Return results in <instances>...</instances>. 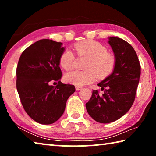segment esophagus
Instances as JSON below:
<instances>
[{"label":"esophagus","instance_id":"34e87169","mask_svg":"<svg viewBox=\"0 0 156 156\" xmlns=\"http://www.w3.org/2000/svg\"><path fill=\"white\" fill-rule=\"evenodd\" d=\"M83 88L82 87H80V86H76V89L77 91H78V90H80V89Z\"/></svg>","mask_w":156,"mask_h":156}]
</instances>
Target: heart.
Segmentation results:
<instances>
[{
	"instance_id": "1",
	"label": "heart",
	"mask_w": 156,
	"mask_h": 156,
	"mask_svg": "<svg viewBox=\"0 0 156 156\" xmlns=\"http://www.w3.org/2000/svg\"><path fill=\"white\" fill-rule=\"evenodd\" d=\"M73 49L79 56L88 57L84 65L87 70H76L69 72L65 76L69 83L77 86L91 83L96 79L107 77L113 72L116 63V58L112 53L108 52L107 47L98 42L87 40L76 43ZM59 62L66 71L73 69L75 65V55L69 49H66L60 56Z\"/></svg>"
}]
</instances>
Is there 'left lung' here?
<instances>
[{"mask_svg":"<svg viewBox=\"0 0 156 156\" xmlns=\"http://www.w3.org/2000/svg\"><path fill=\"white\" fill-rule=\"evenodd\" d=\"M108 43L116 58L113 72L98 84L104 90L102 95L93 90L86 103L89 115L98 122L110 123L117 120L130 109L138 88L140 65L135 50L127 42L109 37Z\"/></svg>","mask_w":156,"mask_h":156,"instance_id":"obj_1","label":"left lung"}]
</instances>
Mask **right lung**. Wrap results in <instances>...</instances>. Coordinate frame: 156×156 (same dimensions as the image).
<instances>
[{
    "label": "right lung",
    "instance_id": "add662e5",
    "mask_svg": "<svg viewBox=\"0 0 156 156\" xmlns=\"http://www.w3.org/2000/svg\"><path fill=\"white\" fill-rule=\"evenodd\" d=\"M62 43L42 39L25 49L16 69V88L21 103L31 118L42 125L54 123L65 112L74 85L60 82L59 59ZM58 82L56 86L50 84Z\"/></svg>",
    "mask_w": 156,
    "mask_h": 156
}]
</instances>
